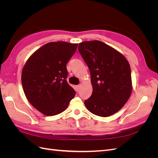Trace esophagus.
Wrapping results in <instances>:
<instances>
[{
  "instance_id": "esophagus-1",
  "label": "esophagus",
  "mask_w": 158,
  "mask_h": 158,
  "mask_svg": "<svg viewBox=\"0 0 158 158\" xmlns=\"http://www.w3.org/2000/svg\"><path fill=\"white\" fill-rule=\"evenodd\" d=\"M80 85H76V86H75V89H76V92H78L79 89H80Z\"/></svg>"
}]
</instances>
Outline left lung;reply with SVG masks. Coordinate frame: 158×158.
Returning <instances> with one entry per match:
<instances>
[{
    "mask_svg": "<svg viewBox=\"0 0 158 158\" xmlns=\"http://www.w3.org/2000/svg\"><path fill=\"white\" fill-rule=\"evenodd\" d=\"M78 51L89 69L93 88L91 97L85 100V106L95 115H112L131 96L130 64L121 53L100 41L80 43Z\"/></svg>",
    "mask_w": 158,
    "mask_h": 158,
    "instance_id": "1",
    "label": "left lung"
}]
</instances>
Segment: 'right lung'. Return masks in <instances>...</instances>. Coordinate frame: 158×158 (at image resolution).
<instances>
[{"label": "right lung", "mask_w": 158, "mask_h": 158, "mask_svg": "<svg viewBox=\"0 0 158 158\" xmlns=\"http://www.w3.org/2000/svg\"><path fill=\"white\" fill-rule=\"evenodd\" d=\"M78 44L50 42L31 55L23 66L22 84L29 102L46 116L63 112L76 92L66 81V64Z\"/></svg>", "instance_id": "right-lung-1"}]
</instances>
